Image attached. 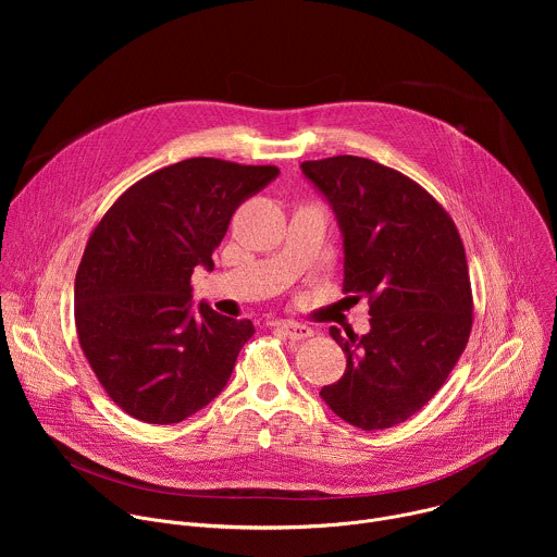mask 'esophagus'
I'll list each match as a JSON object with an SVG mask.
<instances>
[{
	"label": "esophagus",
	"instance_id": "esophagus-1",
	"mask_svg": "<svg viewBox=\"0 0 557 557\" xmlns=\"http://www.w3.org/2000/svg\"><path fill=\"white\" fill-rule=\"evenodd\" d=\"M277 331L288 337V339H306L312 335V331L304 324H297V322H280L277 324Z\"/></svg>",
	"mask_w": 557,
	"mask_h": 557
}]
</instances>
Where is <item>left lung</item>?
<instances>
[{
  "label": "left lung",
  "mask_w": 557,
  "mask_h": 557,
  "mask_svg": "<svg viewBox=\"0 0 557 557\" xmlns=\"http://www.w3.org/2000/svg\"><path fill=\"white\" fill-rule=\"evenodd\" d=\"M331 205L344 240V290L370 301V331L337 326L346 372L324 404L361 430L417 414L449 376L471 333V286L460 235L414 181L359 156L299 165Z\"/></svg>",
  "instance_id": "obj_1"
}]
</instances>
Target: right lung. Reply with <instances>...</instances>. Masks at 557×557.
I'll return each mask as SVG.
<instances>
[{
  "label": "right lung",
  "mask_w": 557,
  "mask_h": 557,
  "mask_svg": "<svg viewBox=\"0 0 557 557\" xmlns=\"http://www.w3.org/2000/svg\"><path fill=\"white\" fill-rule=\"evenodd\" d=\"M280 176L273 165L187 158L132 185L92 231L74 280L78 342L110 399L170 425L209 406L253 337L191 301L196 267L213 271L231 215Z\"/></svg>",
  "instance_id": "right-lung-1"
}]
</instances>
